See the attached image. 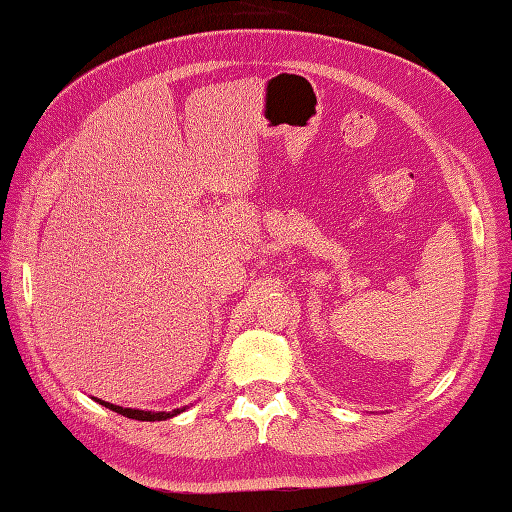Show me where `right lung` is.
<instances>
[{"mask_svg": "<svg viewBox=\"0 0 512 512\" xmlns=\"http://www.w3.org/2000/svg\"><path fill=\"white\" fill-rule=\"evenodd\" d=\"M100 401V399H98ZM104 408H109L117 414H122V417H128V419H137V421H165L174 417V414L183 412V410H172V412H146V410H133V408H122V406H113V403L109 401H100Z\"/></svg>", "mask_w": 512, "mask_h": 512, "instance_id": "obj_1", "label": "right lung"}]
</instances>
